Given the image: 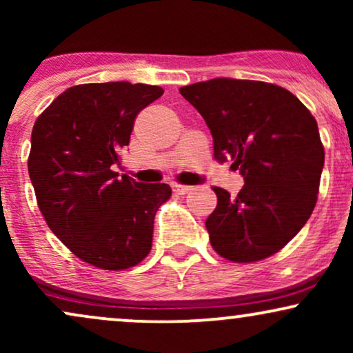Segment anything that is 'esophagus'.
Returning a JSON list of instances; mask_svg holds the SVG:
<instances>
[{
  "label": "esophagus",
  "instance_id": "obj_1",
  "mask_svg": "<svg viewBox=\"0 0 353 353\" xmlns=\"http://www.w3.org/2000/svg\"><path fill=\"white\" fill-rule=\"evenodd\" d=\"M192 189L190 185H182V184H172V190L176 194H181V196H184V194H188L189 190Z\"/></svg>",
  "mask_w": 353,
  "mask_h": 353
}]
</instances>
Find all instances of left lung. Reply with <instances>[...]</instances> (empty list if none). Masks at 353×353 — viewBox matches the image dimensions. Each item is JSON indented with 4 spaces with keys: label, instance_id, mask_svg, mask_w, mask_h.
Wrapping results in <instances>:
<instances>
[{
    "label": "left lung",
    "instance_id": "1",
    "mask_svg": "<svg viewBox=\"0 0 353 353\" xmlns=\"http://www.w3.org/2000/svg\"><path fill=\"white\" fill-rule=\"evenodd\" d=\"M179 92L204 117L214 157L244 177L236 197L214 188L210 244L232 262L269 257L297 236L317 202L323 145L317 121L290 91L250 79L214 78Z\"/></svg>",
    "mask_w": 353,
    "mask_h": 353
}]
</instances>
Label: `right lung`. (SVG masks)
Returning <instances> with one entry per match:
<instances>
[{"label": "right lung", "instance_id": "right-lung-1", "mask_svg": "<svg viewBox=\"0 0 353 353\" xmlns=\"http://www.w3.org/2000/svg\"><path fill=\"white\" fill-rule=\"evenodd\" d=\"M163 92L128 81L79 84L34 123L28 172L39 210L72 254L99 269L139 264L152 247L154 216L171 197L168 184L112 171L136 116Z\"/></svg>", "mask_w": 353, "mask_h": 353}]
</instances>
